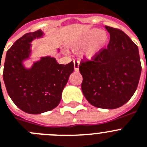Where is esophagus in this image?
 <instances>
[{
	"instance_id": "obj_1",
	"label": "esophagus",
	"mask_w": 147,
	"mask_h": 147,
	"mask_svg": "<svg viewBox=\"0 0 147 147\" xmlns=\"http://www.w3.org/2000/svg\"><path fill=\"white\" fill-rule=\"evenodd\" d=\"M74 70L76 71H79V61L77 59H74Z\"/></svg>"
}]
</instances>
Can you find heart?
<instances>
[{"label":"heart","mask_w":147,"mask_h":147,"mask_svg":"<svg viewBox=\"0 0 147 147\" xmlns=\"http://www.w3.org/2000/svg\"><path fill=\"white\" fill-rule=\"evenodd\" d=\"M107 41L108 35L106 31L93 29L86 32L73 41L71 47L74 50H79L85 45L83 50L84 57L87 59H92L102 50Z\"/></svg>","instance_id":"heart-1"}]
</instances>
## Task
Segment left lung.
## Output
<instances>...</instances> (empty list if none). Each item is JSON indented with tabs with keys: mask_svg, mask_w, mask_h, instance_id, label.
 <instances>
[{
	"mask_svg": "<svg viewBox=\"0 0 147 147\" xmlns=\"http://www.w3.org/2000/svg\"><path fill=\"white\" fill-rule=\"evenodd\" d=\"M110 33L107 47L87 60H81L82 90L89 103L100 109L123 106L136 90L141 73L138 48L117 28L105 26Z\"/></svg>",
	"mask_w": 147,
	"mask_h": 147,
	"instance_id": "1",
	"label": "left lung"
}]
</instances>
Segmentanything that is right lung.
Masks as SVG:
<instances>
[{
  "instance_id": "1",
  "label": "right lung",
  "mask_w": 147,
  "mask_h": 147,
  "mask_svg": "<svg viewBox=\"0 0 147 147\" xmlns=\"http://www.w3.org/2000/svg\"><path fill=\"white\" fill-rule=\"evenodd\" d=\"M42 35L38 30L20 38L7 51L3 65V77L9 97L17 107L28 114H41L57 107L74 70L73 61L59 64L51 57H42L30 69L24 68L22 62L29 57L30 42Z\"/></svg>"
}]
</instances>
